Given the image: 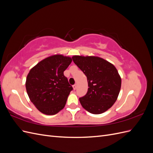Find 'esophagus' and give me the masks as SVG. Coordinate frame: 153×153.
Here are the masks:
<instances>
[{
    "label": "esophagus",
    "instance_id": "obj_1",
    "mask_svg": "<svg viewBox=\"0 0 153 153\" xmlns=\"http://www.w3.org/2000/svg\"><path fill=\"white\" fill-rule=\"evenodd\" d=\"M76 84H75V85H73V89L74 90H76Z\"/></svg>",
    "mask_w": 153,
    "mask_h": 153
}]
</instances>
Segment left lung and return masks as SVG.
Returning <instances> with one entry per match:
<instances>
[{
  "instance_id": "8db88e82",
  "label": "left lung",
  "mask_w": 153,
  "mask_h": 153,
  "mask_svg": "<svg viewBox=\"0 0 153 153\" xmlns=\"http://www.w3.org/2000/svg\"><path fill=\"white\" fill-rule=\"evenodd\" d=\"M73 61L87 76L88 91L79 98L82 107L93 114H102L116 101L121 78L112 63L97 56L73 55Z\"/></svg>"
}]
</instances>
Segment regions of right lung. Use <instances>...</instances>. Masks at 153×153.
<instances>
[{
	"label": "right lung",
	"mask_w": 153,
	"mask_h": 153,
	"mask_svg": "<svg viewBox=\"0 0 153 153\" xmlns=\"http://www.w3.org/2000/svg\"><path fill=\"white\" fill-rule=\"evenodd\" d=\"M72 59L55 54L44 59L30 69L25 87L31 102L39 112L52 115L66 105L73 87L64 75Z\"/></svg>",
	"instance_id": "right-lung-1"
}]
</instances>
